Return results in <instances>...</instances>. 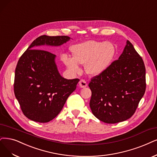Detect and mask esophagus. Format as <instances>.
<instances>
[{"label": "esophagus", "instance_id": "esophagus-1", "mask_svg": "<svg viewBox=\"0 0 157 157\" xmlns=\"http://www.w3.org/2000/svg\"><path fill=\"white\" fill-rule=\"evenodd\" d=\"M79 85L81 88H85L87 86V83L84 79H81L79 82Z\"/></svg>", "mask_w": 157, "mask_h": 157}]
</instances>
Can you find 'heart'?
<instances>
[{
    "instance_id": "1",
    "label": "heart",
    "mask_w": 157,
    "mask_h": 157,
    "mask_svg": "<svg viewBox=\"0 0 157 157\" xmlns=\"http://www.w3.org/2000/svg\"><path fill=\"white\" fill-rule=\"evenodd\" d=\"M72 57L63 55L61 60L68 71L78 74L81 69L78 65H85L86 73L92 75L100 74L109 67L115 53L114 47L109 42L90 40L72 46L71 48Z\"/></svg>"
}]
</instances>
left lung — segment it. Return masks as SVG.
<instances>
[{"label": "left lung", "mask_w": 157, "mask_h": 157, "mask_svg": "<svg viewBox=\"0 0 157 157\" xmlns=\"http://www.w3.org/2000/svg\"><path fill=\"white\" fill-rule=\"evenodd\" d=\"M92 114L107 124H116L134 114L146 88V68L129 40L119 57L90 81Z\"/></svg>", "instance_id": "left-lung-1"}]
</instances>
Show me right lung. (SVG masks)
<instances>
[{"label": "right lung", "mask_w": 157, "mask_h": 157, "mask_svg": "<svg viewBox=\"0 0 157 157\" xmlns=\"http://www.w3.org/2000/svg\"><path fill=\"white\" fill-rule=\"evenodd\" d=\"M68 36H41L21 56L15 72L14 93L26 117L40 123L53 120L61 112L79 79H67L57 71L56 55L37 48L42 45L60 46Z\"/></svg>", "instance_id": "right-lung-1"}]
</instances>
